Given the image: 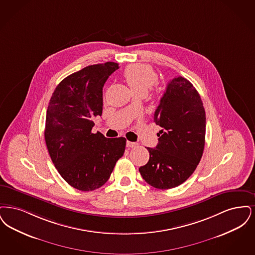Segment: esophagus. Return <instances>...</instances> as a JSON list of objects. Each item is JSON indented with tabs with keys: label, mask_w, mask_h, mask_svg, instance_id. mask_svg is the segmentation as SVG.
<instances>
[{
	"label": "esophagus",
	"mask_w": 255,
	"mask_h": 255,
	"mask_svg": "<svg viewBox=\"0 0 255 255\" xmlns=\"http://www.w3.org/2000/svg\"><path fill=\"white\" fill-rule=\"evenodd\" d=\"M137 144L136 143H134V142H129V141H127V146L128 147H135V146H137Z\"/></svg>",
	"instance_id": "obj_1"
}]
</instances>
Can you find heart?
<instances>
[{"mask_svg":"<svg viewBox=\"0 0 255 255\" xmlns=\"http://www.w3.org/2000/svg\"><path fill=\"white\" fill-rule=\"evenodd\" d=\"M125 82L131 89L133 94H146L158 80L155 71L146 65H131L125 69L123 73Z\"/></svg>","mask_w":255,"mask_h":255,"instance_id":"1","label":"heart"}]
</instances>
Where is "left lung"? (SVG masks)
Segmentation results:
<instances>
[{"label":"left lung","instance_id":"left-lung-1","mask_svg":"<svg viewBox=\"0 0 255 255\" xmlns=\"http://www.w3.org/2000/svg\"><path fill=\"white\" fill-rule=\"evenodd\" d=\"M154 122L162 128L157 134L158 144L146 147L149 160L139 171L154 188H175L194 172L205 146V109L198 91L186 78L168 82Z\"/></svg>","mask_w":255,"mask_h":255}]
</instances>
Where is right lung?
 Wrapping results in <instances>:
<instances>
[{"mask_svg": "<svg viewBox=\"0 0 255 255\" xmlns=\"http://www.w3.org/2000/svg\"><path fill=\"white\" fill-rule=\"evenodd\" d=\"M119 68L117 63L92 65L70 74L49 101L44 140L60 175L82 191L99 188L110 179L122 157L127 140L91 132L103 111V87Z\"/></svg>", "mask_w": 255, "mask_h": 255, "instance_id": "obj_1", "label": "right lung"}]
</instances>
